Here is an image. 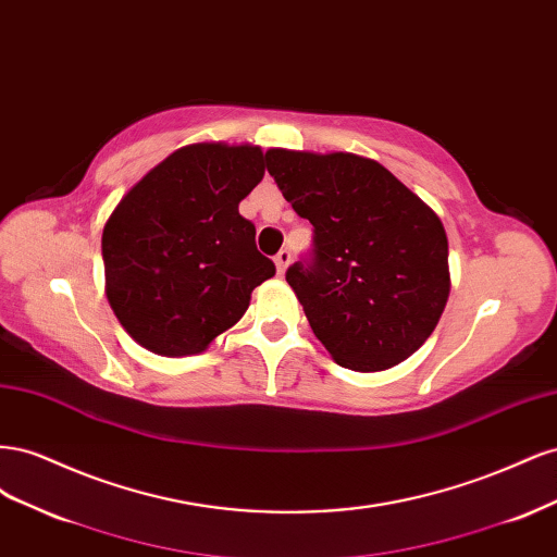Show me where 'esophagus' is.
I'll list each match as a JSON object with an SVG mask.
<instances>
[{"instance_id": "esophagus-1", "label": "esophagus", "mask_w": 557, "mask_h": 557, "mask_svg": "<svg viewBox=\"0 0 557 557\" xmlns=\"http://www.w3.org/2000/svg\"><path fill=\"white\" fill-rule=\"evenodd\" d=\"M290 250L288 248H283V250H278L276 252V258H274V262H276V269H278V274H283L285 269H288V264H290Z\"/></svg>"}]
</instances>
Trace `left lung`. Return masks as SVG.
<instances>
[{"mask_svg":"<svg viewBox=\"0 0 557 557\" xmlns=\"http://www.w3.org/2000/svg\"><path fill=\"white\" fill-rule=\"evenodd\" d=\"M264 160L295 213L313 225L311 252L285 281L320 344L356 372L407 360L450 293L440 218L374 160L283 148Z\"/></svg>","mask_w":557,"mask_h":557,"instance_id":"8db88e82","label":"left lung"}]
</instances>
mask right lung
<instances>
[{"mask_svg":"<svg viewBox=\"0 0 557 557\" xmlns=\"http://www.w3.org/2000/svg\"><path fill=\"white\" fill-rule=\"evenodd\" d=\"M264 176L256 146L178 148L121 199L102 234L109 305L158 356H195L276 274L239 201Z\"/></svg>","mask_w":557,"mask_h":557,"instance_id":"add662e5","label":"right lung"}]
</instances>
